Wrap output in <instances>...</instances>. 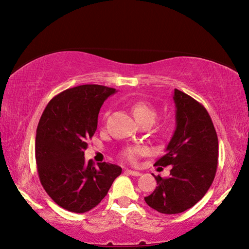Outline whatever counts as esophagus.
Here are the masks:
<instances>
[{"label": "esophagus", "instance_id": "34e87169", "mask_svg": "<svg viewBox=\"0 0 249 249\" xmlns=\"http://www.w3.org/2000/svg\"><path fill=\"white\" fill-rule=\"evenodd\" d=\"M125 172L130 175H133V177H140L141 175V173L138 172V171H133V170H129V169L125 170Z\"/></svg>", "mask_w": 249, "mask_h": 249}]
</instances>
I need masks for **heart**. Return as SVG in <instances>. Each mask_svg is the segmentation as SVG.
I'll return each instance as SVG.
<instances>
[{
    "label": "heart",
    "mask_w": 249,
    "mask_h": 249,
    "mask_svg": "<svg viewBox=\"0 0 249 249\" xmlns=\"http://www.w3.org/2000/svg\"><path fill=\"white\" fill-rule=\"evenodd\" d=\"M131 112L136 120L142 124H153V121L157 118V110L151 105L145 103V101H136L131 105ZM108 116V113H105V118ZM148 148L143 145H129L127 148L122 150V157L130 163H137L141 157L148 154Z\"/></svg>",
    "instance_id": "heart-1"
}]
</instances>
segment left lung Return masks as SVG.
<instances>
[{"mask_svg": "<svg viewBox=\"0 0 249 249\" xmlns=\"http://www.w3.org/2000/svg\"><path fill=\"white\" fill-rule=\"evenodd\" d=\"M177 128L165 154L156 165H172L170 177L156 178L158 186L144 197L162 214H178L204 196L214 181L218 161V139L211 117L192 97L174 89Z\"/></svg>", "mask_w": 249, "mask_h": 249, "instance_id": "left-lung-1", "label": "left lung"}]
</instances>
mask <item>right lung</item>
<instances>
[{"instance_id": "obj_1", "label": "right lung", "mask_w": 249, "mask_h": 249, "mask_svg": "<svg viewBox=\"0 0 249 249\" xmlns=\"http://www.w3.org/2000/svg\"><path fill=\"white\" fill-rule=\"evenodd\" d=\"M115 92L100 85L66 89L48 103L39 119L35 140L39 181L53 201L69 212L96 207L121 174L120 166L106 162L95 166L84 157L101 106Z\"/></svg>"}]
</instances>
